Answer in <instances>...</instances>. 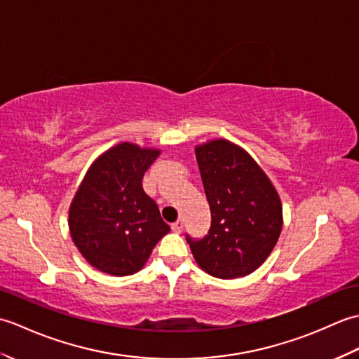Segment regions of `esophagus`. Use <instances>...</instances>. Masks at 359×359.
I'll list each match as a JSON object with an SVG mask.
<instances>
[{
    "mask_svg": "<svg viewBox=\"0 0 359 359\" xmlns=\"http://www.w3.org/2000/svg\"><path fill=\"white\" fill-rule=\"evenodd\" d=\"M171 230L174 233H182V230H184V222L182 220H175L174 224H171Z\"/></svg>",
    "mask_w": 359,
    "mask_h": 359,
    "instance_id": "esophagus-1",
    "label": "esophagus"
}]
</instances>
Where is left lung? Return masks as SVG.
Listing matches in <instances>:
<instances>
[{
  "label": "left lung",
  "mask_w": 359,
  "mask_h": 359,
  "mask_svg": "<svg viewBox=\"0 0 359 359\" xmlns=\"http://www.w3.org/2000/svg\"><path fill=\"white\" fill-rule=\"evenodd\" d=\"M196 158L211 211L203 238L187 242L203 271L234 279L261 266L282 230L276 189L245 151L226 140L196 148Z\"/></svg>",
  "instance_id": "left-lung-1"
}]
</instances>
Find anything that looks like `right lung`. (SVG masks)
Returning <instances> with one entry per match:
<instances>
[{"instance_id":"right-lung-1","label":"right lung","mask_w":359,"mask_h":359,"mask_svg":"<svg viewBox=\"0 0 359 359\" xmlns=\"http://www.w3.org/2000/svg\"><path fill=\"white\" fill-rule=\"evenodd\" d=\"M160 152L120 143L89 168L69 211L74 243L97 270L128 276L148 261L170 231L157 203L143 191V174Z\"/></svg>"}]
</instances>
